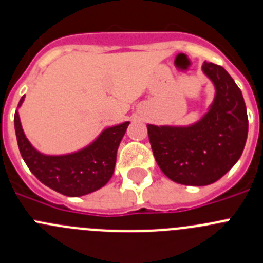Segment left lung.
<instances>
[{
  "label": "left lung",
  "instance_id": "1",
  "mask_svg": "<svg viewBox=\"0 0 263 263\" xmlns=\"http://www.w3.org/2000/svg\"><path fill=\"white\" fill-rule=\"evenodd\" d=\"M214 84L209 110L190 126L148 124L154 158L168 179L184 185H209L231 170L248 136L247 106L241 90L222 66L203 62Z\"/></svg>",
  "mask_w": 263,
  "mask_h": 263
}]
</instances>
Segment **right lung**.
I'll use <instances>...</instances> for the list:
<instances>
[{
    "mask_svg": "<svg viewBox=\"0 0 263 263\" xmlns=\"http://www.w3.org/2000/svg\"><path fill=\"white\" fill-rule=\"evenodd\" d=\"M24 96L18 107L22 106ZM129 122L107 127L89 145L78 152L50 156L32 146L22 128L18 110L14 117L18 146L31 173L46 187L68 197H79L100 190L114 174L117 151Z\"/></svg>",
    "mask_w": 263,
    "mask_h": 263,
    "instance_id": "right-lung-1",
    "label": "right lung"
}]
</instances>
